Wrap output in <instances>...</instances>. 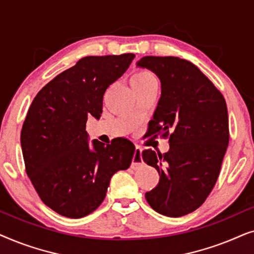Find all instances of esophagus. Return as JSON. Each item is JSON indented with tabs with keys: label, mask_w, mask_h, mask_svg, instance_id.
<instances>
[{
	"label": "esophagus",
	"mask_w": 254,
	"mask_h": 254,
	"mask_svg": "<svg viewBox=\"0 0 254 254\" xmlns=\"http://www.w3.org/2000/svg\"><path fill=\"white\" fill-rule=\"evenodd\" d=\"M142 164H143V161H142V149L140 147H136L134 151L133 159H131L130 168L135 170V169H137L138 166H141Z\"/></svg>",
	"instance_id": "esophagus-1"
}]
</instances>
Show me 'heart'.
Masks as SVG:
<instances>
[{"instance_id": "heart-1", "label": "heart", "mask_w": 254, "mask_h": 254, "mask_svg": "<svg viewBox=\"0 0 254 254\" xmlns=\"http://www.w3.org/2000/svg\"><path fill=\"white\" fill-rule=\"evenodd\" d=\"M152 82H156L154 74L151 71L145 70V69H140V70L135 71L130 78L131 86H141Z\"/></svg>"}]
</instances>
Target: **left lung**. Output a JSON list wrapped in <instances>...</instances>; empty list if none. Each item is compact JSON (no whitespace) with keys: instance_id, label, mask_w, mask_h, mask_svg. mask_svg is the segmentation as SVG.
<instances>
[{"instance_id":"obj_1","label":"left lung","mask_w":254,"mask_h":254,"mask_svg":"<svg viewBox=\"0 0 254 254\" xmlns=\"http://www.w3.org/2000/svg\"><path fill=\"white\" fill-rule=\"evenodd\" d=\"M161 81V98L149 121L150 135L169 137L170 149L142 152L159 173L158 185L145 193L152 209L169 217L192 213L204 202L220 175L229 143V118L222 93L192 62L175 57H144Z\"/></svg>"}]
</instances>
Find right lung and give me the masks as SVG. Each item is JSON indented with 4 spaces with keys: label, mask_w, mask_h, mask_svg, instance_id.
<instances>
[{
    "label": "right lung",
    "mask_w": 254,
    "mask_h": 254,
    "mask_svg": "<svg viewBox=\"0 0 254 254\" xmlns=\"http://www.w3.org/2000/svg\"><path fill=\"white\" fill-rule=\"evenodd\" d=\"M134 54L85 57L34 97L20 133L27 176L43 202L69 218L84 217L105 199L112 176L129 168L127 138L89 143L88 117L99 119L106 89L124 75Z\"/></svg>",
    "instance_id": "right-lung-1"
}]
</instances>
